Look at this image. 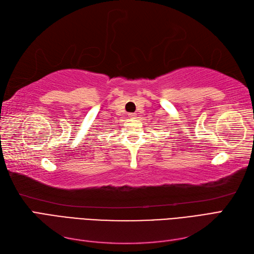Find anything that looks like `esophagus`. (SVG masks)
<instances>
[{
    "mask_svg": "<svg viewBox=\"0 0 254 254\" xmlns=\"http://www.w3.org/2000/svg\"><path fill=\"white\" fill-rule=\"evenodd\" d=\"M128 115H129V118H130V119H135V117H136L135 113H129Z\"/></svg>",
    "mask_w": 254,
    "mask_h": 254,
    "instance_id": "esophagus-1",
    "label": "esophagus"
}]
</instances>
